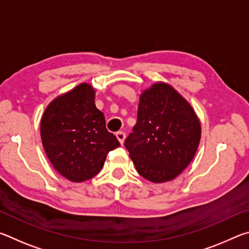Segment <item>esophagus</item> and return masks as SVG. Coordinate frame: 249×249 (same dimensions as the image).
Returning a JSON list of instances; mask_svg holds the SVG:
<instances>
[{"instance_id": "obj_1", "label": "esophagus", "mask_w": 249, "mask_h": 249, "mask_svg": "<svg viewBox=\"0 0 249 249\" xmlns=\"http://www.w3.org/2000/svg\"><path fill=\"white\" fill-rule=\"evenodd\" d=\"M116 138L119 140V142H121L122 145L124 144V141H125V133L124 132H117L116 133Z\"/></svg>"}]
</instances>
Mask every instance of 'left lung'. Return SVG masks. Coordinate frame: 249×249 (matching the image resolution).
Segmentation results:
<instances>
[{
    "instance_id": "8db88e82",
    "label": "left lung",
    "mask_w": 249,
    "mask_h": 249,
    "mask_svg": "<svg viewBox=\"0 0 249 249\" xmlns=\"http://www.w3.org/2000/svg\"><path fill=\"white\" fill-rule=\"evenodd\" d=\"M200 140V120L191 104L170 84L156 82L140 96L137 123L125 147L138 174L161 183L189 166Z\"/></svg>"
}]
</instances>
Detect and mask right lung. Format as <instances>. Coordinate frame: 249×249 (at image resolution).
<instances>
[{
	"mask_svg": "<svg viewBox=\"0 0 249 249\" xmlns=\"http://www.w3.org/2000/svg\"><path fill=\"white\" fill-rule=\"evenodd\" d=\"M94 98L93 87L80 83L53 100L41 116L45 153L54 169L72 182L93 178L102 169L108 151L120 146L105 127Z\"/></svg>",
	"mask_w": 249,
	"mask_h": 249,
	"instance_id": "add662e5",
	"label": "right lung"
}]
</instances>
